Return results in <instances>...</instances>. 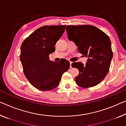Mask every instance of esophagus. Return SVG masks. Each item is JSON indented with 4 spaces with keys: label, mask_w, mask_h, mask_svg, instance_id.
I'll list each match as a JSON object with an SVG mask.
<instances>
[{
    "label": "esophagus",
    "mask_w": 126,
    "mask_h": 126,
    "mask_svg": "<svg viewBox=\"0 0 126 126\" xmlns=\"http://www.w3.org/2000/svg\"><path fill=\"white\" fill-rule=\"evenodd\" d=\"M72 62H71V61H70V68H71V67H72V66H71V64H72Z\"/></svg>",
    "instance_id": "esophagus-1"
}]
</instances>
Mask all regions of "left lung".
Wrapping results in <instances>:
<instances>
[{"mask_svg":"<svg viewBox=\"0 0 126 126\" xmlns=\"http://www.w3.org/2000/svg\"><path fill=\"white\" fill-rule=\"evenodd\" d=\"M66 30L68 39L78 46L79 53L88 57L86 65L80 62L71 64L79 71L75 78V82L82 88L96 86L105 78L109 70L113 58L110 38L92 25H67Z\"/></svg>","mask_w":126,"mask_h":126,"instance_id":"1","label":"left lung"}]
</instances>
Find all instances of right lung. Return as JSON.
I'll return each instance as SVG.
<instances>
[{
	"label": "right lung",
	"mask_w": 126,
	"mask_h": 126,
	"mask_svg": "<svg viewBox=\"0 0 126 126\" xmlns=\"http://www.w3.org/2000/svg\"><path fill=\"white\" fill-rule=\"evenodd\" d=\"M66 25L44 26L31 34L22 42L20 60L23 71L32 86L40 91H50L59 84L63 74L68 70L70 63L49 60L50 53L61 38Z\"/></svg>",
	"instance_id": "1"
}]
</instances>
